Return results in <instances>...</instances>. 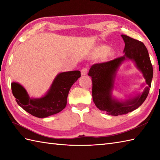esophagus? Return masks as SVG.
Returning <instances> with one entry per match:
<instances>
[{
  "label": "esophagus",
  "mask_w": 160,
  "mask_h": 160,
  "mask_svg": "<svg viewBox=\"0 0 160 160\" xmlns=\"http://www.w3.org/2000/svg\"><path fill=\"white\" fill-rule=\"evenodd\" d=\"M87 72H88L87 67H84L82 69H81V74H82V76H85V75L87 74Z\"/></svg>",
  "instance_id": "34e87169"
}]
</instances>
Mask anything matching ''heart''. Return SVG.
I'll return each instance as SVG.
<instances>
[{"instance_id":"heart-1","label":"heart","mask_w":160,"mask_h":160,"mask_svg":"<svg viewBox=\"0 0 160 160\" xmlns=\"http://www.w3.org/2000/svg\"><path fill=\"white\" fill-rule=\"evenodd\" d=\"M102 50H103V51H104V52H105V51H107V48H105V47H103V48H102Z\"/></svg>"}]
</instances>
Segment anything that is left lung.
<instances>
[{"mask_svg":"<svg viewBox=\"0 0 160 160\" xmlns=\"http://www.w3.org/2000/svg\"><path fill=\"white\" fill-rule=\"evenodd\" d=\"M121 36L125 43L124 55L106 62L93 64L88 73L92 78L93 102L100 110L115 116L127 114L141 106L148 96L153 73L148 50L144 43L128 36ZM126 59L134 61L143 74L148 87L136 97L125 101H119L112 96V91L118 68Z\"/></svg>","mask_w":160,"mask_h":160,"instance_id":"left-lung-1","label":"left lung"}]
</instances>
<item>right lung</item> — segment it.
<instances>
[{"label":"right lung","mask_w":160,"mask_h":160,"mask_svg":"<svg viewBox=\"0 0 160 160\" xmlns=\"http://www.w3.org/2000/svg\"><path fill=\"white\" fill-rule=\"evenodd\" d=\"M81 76L80 71H71L57 75L45 96L30 98L25 88L12 82V90L20 107L33 116L43 118L62 111L67 105V96L71 86Z\"/></svg>","instance_id":"obj_1"}]
</instances>
